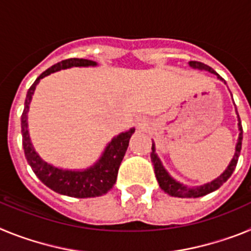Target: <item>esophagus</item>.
<instances>
[{"label":"esophagus","instance_id":"esophagus-1","mask_svg":"<svg viewBox=\"0 0 251 251\" xmlns=\"http://www.w3.org/2000/svg\"><path fill=\"white\" fill-rule=\"evenodd\" d=\"M138 126H139V127H142V128L146 127V126H147V122H146L145 119H139V121H138Z\"/></svg>","mask_w":251,"mask_h":251}]
</instances>
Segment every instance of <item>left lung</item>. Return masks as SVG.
I'll list each match as a JSON object with an SVG mask.
<instances>
[{
	"label": "left lung",
	"mask_w": 251,
	"mask_h": 251,
	"mask_svg": "<svg viewBox=\"0 0 251 251\" xmlns=\"http://www.w3.org/2000/svg\"><path fill=\"white\" fill-rule=\"evenodd\" d=\"M190 66L192 68H197V69H201V70H207L210 73H214V74L217 75V77L220 79V80H224L223 77L220 75L217 74L215 72L214 69L210 68L208 65L206 64L200 63V61H190ZM236 114H238V118H239V130H240V134H239V141H238V145H236V151H235V154H234V158H232L231 163L229 165V167L226 168V171L221 175L219 178H216L215 181L212 182L207 183V185L202 186V187H197V188H187L185 186H182L181 183L176 182L174 178H171L170 175L166 172V170L163 168L162 166L161 161L158 159L157 154L154 153V145H152V153H151V159L153 162V166H154V174H156V178L159 183V187L168 194L170 196H175V197H186V199H195V197H201V196H205V195L210 194V192L215 191L217 188L223 186L224 183L227 181L230 176L232 175L234 172L235 167L238 165V159L239 156H240V151H241V142H243V127H241V121H240V117H239V113L236 110Z\"/></svg>",
	"instance_id": "8db88e82"
}]
</instances>
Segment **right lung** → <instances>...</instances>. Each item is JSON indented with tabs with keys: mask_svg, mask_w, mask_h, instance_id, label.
Wrapping results in <instances>:
<instances>
[{
	"mask_svg": "<svg viewBox=\"0 0 251 251\" xmlns=\"http://www.w3.org/2000/svg\"><path fill=\"white\" fill-rule=\"evenodd\" d=\"M95 61L86 59H66L55 64L51 68L43 73L37 77L35 83L30 86L27 95H26L25 108L21 115V133H22V147L25 151V156L28 165L31 166L40 181L49 188L54 190L55 192L61 195H66L70 197L85 199V197L101 196L109 191L117 181L119 166L122 163L126 151H127L129 139L134 133V129H129L128 132L122 133L115 137L109 146L105 148L104 154L99 159L98 163L86 171H64L56 167L48 165L46 162L40 158V156L35 152L30 142L27 130V112L34 90L36 88L40 79L46 75L55 73L61 69L72 68V66H94Z\"/></svg>",
	"mask_w": 251,
	"mask_h": 251,
	"instance_id": "1",
	"label": "right lung"
}]
</instances>
